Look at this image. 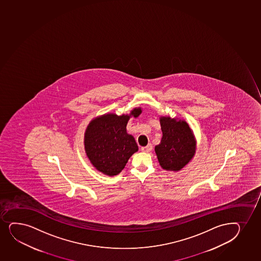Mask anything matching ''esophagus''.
<instances>
[{
  "label": "esophagus",
  "mask_w": 261,
  "mask_h": 261,
  "mask_svg": "<svg viewBox=\"0 0 261 261\" xmlns=\"http://www.w3.org/2000/svg\"><path fill=\"white\" fill-rule=\"evenodd\" d=\"M152 150V145L151 144H148L147 146L142 147L141 150L143 152H149L150 150Z\"/></svg>",
  "instance_id": "1"
}]
</instances>
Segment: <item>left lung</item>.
I'll return each instance as SVG.
<instances>
[{
	"label": "left lung",
	"instance_id": "left-lung-1",
	"mask_svg": "<svg viewBox=\"0 0 261 261\" xmlns=\"http://www.w3.org/2000/svg\"><path fill=\"white\" fill-rule=\"evenodd\" d=\"M163 137L155 146L159 165L166 171H177L194 156L196 140L192 129L185 120L160 117Z\"/></svg>",
	"mask_w": 261,
	"mask_h": 261
}]
</instances>
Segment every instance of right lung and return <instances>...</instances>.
<instances>
[{"label":"right lung","mask_w":261,"mask_h":261,"mask_svg":"<svg viewBox=\"0 0 261 261\" xmlns=\"http://www.w3.org/2000/svg\"><path fill=\"white\" fill-rule=\"evenodd\" d=\"M142 109H133L129 115L108 113L90 121L84 133V148L90 163L107 176H116L123 170L138 146L133 136L126 132L132 117H138Z\"/></svg>","instance_id":"right-lung-1"}]
</instances>
